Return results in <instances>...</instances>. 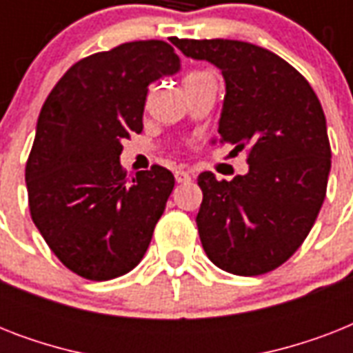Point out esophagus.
Segmentation results:
<instances>
[{
  "mask_svg": "<svg viewBox=\"0 0 353 353\" xmlns=\"http://www.w3.org/2000/svg\"><path fill=\"white\" fill-rule=\"evenodd\" d=\"M174 176H176L177 183H190V179H192V176L187 170H176Z\"/></svg>",
  "mask_w": 353,
  "mask_h": 353,
  "instance_id": "obj_1",
  "label": "esophagus"
}]
</instances>
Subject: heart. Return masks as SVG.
<instances>
[{
	"instance_id": "heart-1",
	"label": "heart",
	"mask_w": 353,
	"mask_h": 353,
	"mask_svg": "<svg viewBox=\"0 0 353 353\" xmlns=\"http://www.w3.org/2000/svg\"><path fill=\"white\" fill-rule=\"evenodd\" d=\"M201 74H205L203 71H192V73H188L187 77H185V80H190V79H196V77H201Z\"/></svg>"
}]
</instances>
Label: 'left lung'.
<instances>
[{
    "mask_svg": "<svg viewBox=\"0 0 353 353\" xmlns=\"http://www.w3.org/2000/svg\"><path fill=\"white\" fill-rule=\"evenodd\" d=\"M172 43L220 69V143L249 152L245 176L199 174L196 223L205 252L227 273H269L302 245L326 198L332 150L323 106L310 82L263 47L221 38Z\"/></svg>",
    "mask_w": 353,
    "mask_h": 353,
    "instance_id": "1",
    "label": "left lung"
}]
</instances>
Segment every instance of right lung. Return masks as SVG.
Here are the masks:
<instances>
[{
	"mask_svg": "<svg viewBox=\"0 0 353 353\" xmlns=\"http://www.w3.org/2000/svg\"><path fill=\"white\" fill-rule=\"evenodd\" d=\"M179 68L170 43L128 41L71 65L41 106L25 166L30 218L82 279H117L148 249L176 181L159 165L128 176L119 157L143 132L148 85Z\"/></svg>",
	"mask_w": 353,
	"mask_h": 353,
	"instance_id": "1",
	"label": "right lung"
}]
</instances>
